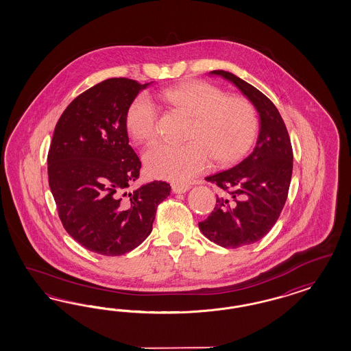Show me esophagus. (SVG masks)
Listing matches in <instances>:
<instances>
[{
    "mask_svg": "<svg viewBox=\"0 0 351 351\" xmlns=\"http://www.w3.org/2000/svg\"><path fill=\"white\" fill-rule=\"evenodd\" d=\"M191 189V185L188 184H179V182H173L172 184V191L176 193V194H181V193H185Z\"/></svg>",
    "mask_w": 351,
    "mask_h": 351,
    "instance_id": "obj_1",
    "label": "esophagus"
}]
</instances>
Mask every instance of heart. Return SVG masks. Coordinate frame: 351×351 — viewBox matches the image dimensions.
Returning a JSON list of instances; mask_svg holds the SVG:
<instances>
[{
    "label": "heart",
    "instance_id": "b5f03b06",
    "mask_svg": "<svg viewBox=\"0 0 351 351\" xmlns=\"http://www.w3.org/2000/svg\"><path fill=\"white\" fill-rule=\"evenodd\" d=\"M160 97L193 118L184 145L158 143L144 153L150 176L185 182L217 165L241 160L255 143L258 118L243 97L225 96L223 90L204 81H188L163 90ZM158 113L147 95H140L126 112V128L135 141L147 144L157 138Z\"/></svg>",
    "mask_w": 351,
    "mask_h": 351
}]
</instances>
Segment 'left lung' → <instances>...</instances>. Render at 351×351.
<instances>
[{"instance_id":"8db88e82","label":"left lung","mask_w":351,"mask_h":351,"mask_svg":"<svg viewBox=\"0 0 351 351\" xmlns=\"http://www.w3.org/2000/svg\"><path fill=\"white\" fill-rule=\"evenodd\" d=\"M233 84L255 106L260 130L255 148L229 170L206 178L223 191L211 215L198 223L204 237L225 248L260 241L274 226L287 201L293 153L276 106L261 91L225 71H213Z\"/></svg>"}]
</instances>
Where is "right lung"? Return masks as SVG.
I'll return each mask as SVG.
<instances>
[{
  "label": "right lung",
  "instance_id": "obj_1",
  "mask_svg": "<svg viewBox=\"0 0 351 351\" xmlns=\"http://www.w3.org/2000/svg\"><path fill=\"white\" fill-rule=\"evenodd\" d=\"M128 78H109L66 106L47 156L49 185L64 229L88 251L121 256L141 245L170 184L153 181L125 191L141 169L128 144L126 112L140 91Z\"/></svg>",
  "mask_w": 351,
  "mask_h": 351
}]
</instances>
